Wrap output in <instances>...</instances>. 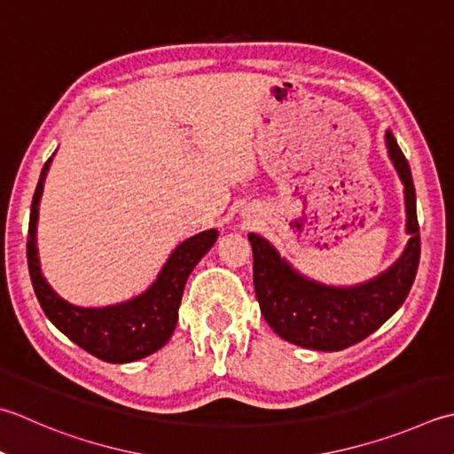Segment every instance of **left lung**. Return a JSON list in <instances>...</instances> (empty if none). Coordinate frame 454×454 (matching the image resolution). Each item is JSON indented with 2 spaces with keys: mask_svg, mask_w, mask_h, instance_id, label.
<instances>
[{
  "mask_svg": "<svg viewBox=\"0 0 454 454\" xmlns=\"http://www.w3.org/2000/svg\"><path fill=\"white\" fill-rule=\"evenodd\" d=\"M389 157L405 186L407 232L403 255L386 273L356 287H326L299 275L275 247L247 234L254 252V289L262 315L281 339L310 350L336 352L366 339L403 305L421 257L415 186L410 163L387 131Z\"/></svg>",
  "mask_w": 454,
  "mask_h": 454,
  "instance_id": "8db88e82",
  "label": "left lung"
}]
</instances>
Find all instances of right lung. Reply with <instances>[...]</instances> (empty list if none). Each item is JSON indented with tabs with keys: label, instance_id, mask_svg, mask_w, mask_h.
Returning a JSON list of instances; mask_svg holds the SVG:
<instances>
[{
	"label": "right lung",
	"instance_id": "1",
	"mask_svg": "<svg viewBox=\"0 0 454 454\" xmlns=\"http://www.w3.org/2000/svg\"><path fill=\"white\" fill-rule=\"evenodd\" d=\"M51 159L44 163L37 189L33 194L29 238H27V263H29L35 295H37L49 321L74 344H78L80 348L90 352L92 356L112 364H126L145 358L149 354L163 348L171 339L176 318H179L184 283L189 279L194 265L200 262V257L215 246L218 232L216 230H207V232L184 239L179 247H175V252L167 260L153 286L136 299L102 309L70 305L44 281L39 268L37 246H35L39 200Z\"/></svg>",
	"mask_w": 454,
	"mask_h": 454
}]
</instances>
